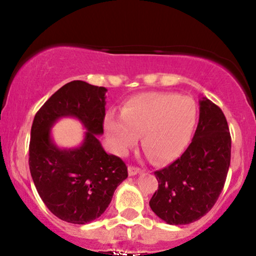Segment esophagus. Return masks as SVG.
I'll use <instances>...</instances> for the list:
<instances>
[{
	"instance_id": "1",
	"label": "esophagus",
	"mask_w": 256,
	"mask_h": 256,
	"mask_svg": "<svg viewBox=\"0 0 256 256\" xmlns=\"http://www.w3.org/2000/svg\"><path fill=\"white\" fill-rule=\"evenodd\" d=\"M142 172V170L138 168V167H134V166H128V174L130 176H136L138 173Z\"/></svg>"
}]
</instances>
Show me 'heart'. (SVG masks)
<instances>
[{
    "label": "heart",
    "mask_w": 256,
    "mask_h": 256,
    "mask_svg": "<svg viewBox=\"0 0 256 256\" xmlns=\"http://www.w3.org/2000/svg\"><path fill=\"white\" fill-rule=\"evenodd\" d=\"M198 108L190 98L171 92H143L125 102L122 116L110 112L104 131L118 155L128 154L143 134L142 146L152 161L164 165L180 156L195 128Z\"/></svg>",
    "instance_id": "b5f03b06"
}]
</instances>
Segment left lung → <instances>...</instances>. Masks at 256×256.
<instances>
[{
	"label": "left lung",
	"instance_id": "8db88e82",
	"mask_svg": "<svg viewBox=\"0 0 256 256\" xmlns=\"http://www.w3.org/2000/svg\"><path fill=\"white\" fill-rule=\"evenodd\" d=\"M230 160L231 136L224 113L202 98L192 143L174 162L154 172L158 188L149 201L152 210L170 225L202 218L224 188Z\"/></svg>",
	"mask_w": 256,
	"mask_h": 256
}]
</instances>
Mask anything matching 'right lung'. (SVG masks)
I'll return each mask as SVG.
<instances>
[{
  "label": "right lung",
  "mask_w": 256,
  "mask_h": 256,
  "mask_svg": "<svg viewBox=\"0 0 256 256\" xmlns=\"http://www.w3.org/2000/svg\"><path fill=\"white\" fill-rule=\"evenodd\" d=\"M104 86L73 80L60 88L34 116L28 165L40 198L58 219L86 224L110 206L116 186L128 178L122 158L107 154L98 140L106 116ZM78 118L87 130L77 148L61 150L50 130L58 118Z\"/></svg>",
  "instance_id": "right-lung-1"
}]
</instances>
